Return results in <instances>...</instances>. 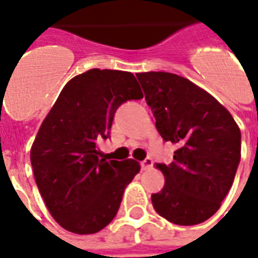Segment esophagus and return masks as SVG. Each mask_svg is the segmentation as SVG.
Returning <instances> with one entry per match:
<instances>
[{
  "mask_svg": "<svg viewBox=\"0 0 258 258\" xmlns=\"http://www.w3.org/2000/svg\"><path fill=\"white\" fill-rule=\"evenodd\" d=\"M152 166H153V160L151 157H146L145 160L141 162V168L142 170H149V168H152Z\"/></svg>",
  "mask_w": 258,
  "mask_h": 258,
  "instance_id": "1",
  "label": "esophagus"
}]
</instances>
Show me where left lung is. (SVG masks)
<instances>
[{"instance_id":"8db88e82","label":"left lung","mask_w":258,"mask_h":258,"mask_svg":"<svg viewBox=\"0 0 258 258\" xmlns=\"http://www.w3.org/2000/svg\"><path fill=\"white\" fill-rule=\"evenodd\" d=\"M137 79L159 134L177 146L173 162L157 163L166 182L152 195V205L177 225L206 221L233 184L240 162L238 124L216 98L181 76L146 72Z\"/></svg>"}]
</instances>
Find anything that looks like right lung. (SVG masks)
I'll use <instances>...</instances> for the list:
<instances>
[{"instance_id": "obj_1", "label": "right lung", "mask_w": 258, "mask_h": 258, "mask_svg": "<svg viewBox=\"0 0 258 258\" xmlns=\"http://www.w3.org/2000/svg\"><path fill=\"white\" fill-rule=\"evenodd\" d=\"M144 98L134 74L91 69L64 85L31 146L34 178L51 216L70 232L88 235L117 214L125 186L140 171L133 159H99L120 105Z\"/></svg>"}]
</instances>
